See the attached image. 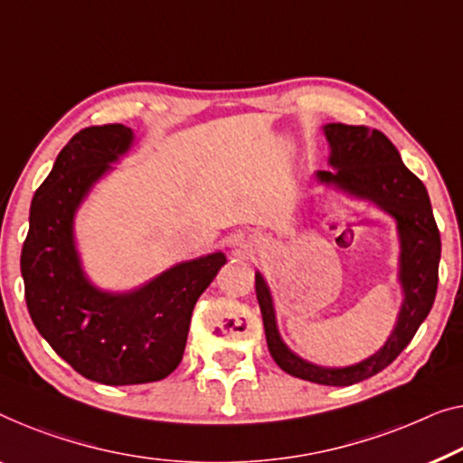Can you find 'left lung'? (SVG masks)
Returning a JSON list of instances; mask_svg holds the SVG:
<instances>
[{"instance_id": "1", "label": "left lung", "mask_w": 463, "mask_h": 463, "mask_svg": "<svg viewBox=\"0 0 463 463\" xmlns=\"http://www.w3.org/2000/svg\"><path fill=\"white\" fill-rule=\"evenodd\" d=\"M330 145V170L316 172L320 183L335 184L349 195L374 202L397 220L399 243V282L403 288V303L397 326L384 347L360 364L347 368H322L295 355L282 343L276 328L272 295L266 280L255 272V295H258L261 318H264L266 343L280 370L301 381L349 386L384 370L408 347L420 324L429 316L439 285L440 234L434 222L429 193L422 181L405 168L402 156L381 130L368 127L333 122L324 127Z\"/></svg>"}]
</instances>
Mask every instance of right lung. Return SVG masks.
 <instances>
[{
    "mask_svg": "<svg viewBox=\"0 0 463 463\" xmlns=\"http://www.w3.org/2000/svg\"><path fill=\"white\" fill-rule=\"evenodd\" d=\"M133 143L124 124L79 130L60 151L31 203L20 272L39 335L89 381L122 386L162 381L181 364L193 307L220 268L222 251L183 261L130 293H106L82 272L74 213Z\"/></svg>",
    "mask_w": 463,
    "mask_h": 463,
    "instance_id": "add662e5",
    "label": "right lung"
}]
</instances>
